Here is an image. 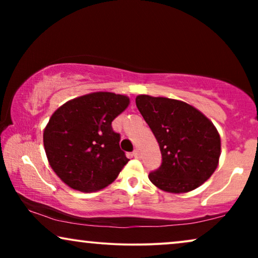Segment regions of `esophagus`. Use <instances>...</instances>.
Here are the masks:
<instances>
[{
	"label": "esophagus",
	"mask_w": 258,
	"mask_h": 258,
	"mask_svg": "<svg viewBox=\"0 0 258 258\" xmlns=\"http://www.w3.org/2000/svg\"><path fill=\"white\" fill-rule=\"evenodd\" d=\"M133 155H134V157H136V158H140V157H141V153H140L139 149L134 150V151H133Z\"/></svg>",
	"instance_id": "obj_1"
}]
</instances>
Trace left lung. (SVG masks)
<instances>
[{"mask_svg":"<svg viewBox=\"0 0 258 258\" xmlns=\"http://www.w3.org/2000/svg\"><path fill=\"white\" fill-rule=\"evenodd\" d=\"M136 105L156 137L161 167L149 179L164 191L182 194L202 185L218 165L221 139L213 122L185 102L139 95Z\"/></svg>","mask_w":258,"mask_h":258,"instance_id":"obj_1","label":"left lung"}]
</instances>
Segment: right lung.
Masks as SVG:
<instances>
[{
	"label": "right lung",
	"mask_w": 258,
	"mask_h": 258,
	"mask_svg": "<svg viewBox=\"0 0 258 258\" xmlns=\"http://www.w3.org/2000/svg\"><path fill=\"white\" fill-rule=\"evenodd\" d=\"M128 105L124 95L98 91L68 101L51 115L43 133L44 150L67 185L91 192L115 181L129 160L111 122Z\"/></svg>",
	"instance_id": "obj_1"
}]
</instances>
